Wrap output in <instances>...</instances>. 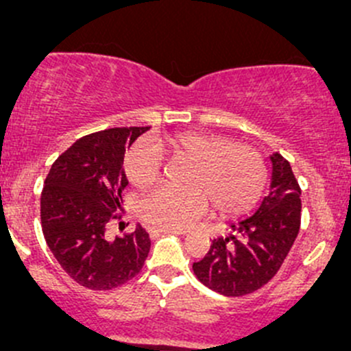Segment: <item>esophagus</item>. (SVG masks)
<instances>
[{"label":"esophagus","instance_id":"1","mask_svg":"<svg viewBox=\"0 0 351 351\" xmlns=\"http://www.w3.org/2000/svg\"><path fill=\"white\" fill-rule=\"evenodd\" d=\"M152 237H157V235H165V234H172V235H182V230H167V228H157V227H150L148 228Z\"/></svg>","mask_w":351,"mask_h":351}]
</instances>
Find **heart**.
I'll use <instances>...</instances> for the list:
<instances>
[{
    "mask_svg": "<svg viewBox=\"0 0 351 351\" xmlns=\"http://www.w3.org/2000/svg\"><path fill=\"white\" fill-rule=\"evenodd\" d=\"M189 164L186 189L160 187L140 203L147 223L167 230H184L208 211L210 203L220 217H239L256 206L266 186V165L251 147L223 136L180 133L158 143L138 141L124 155L123 169L131 186L150 189L160 180L162 158Z\"/></svg>",
    "mask_w": 351,
    "mask_h": 351,
    "instance_id": "b5f03b06",
    "label": "heart"
}]
</instances>
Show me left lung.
<instances>
[{"mask_svg": "<svg viewBox=\"0 0 351 351\" xmlns=\"http://www.w3.org/2000/svg\"><path fill=\"white\" fill-rule=\"evenodd\" d=\"M271 186L252 217L232 223L227 237L213 239L210 251L193 263L196 278L208 289L239 297L269 282L292 249L300 228V186L289 160L269 155Z\"/></svg>", "mask_w": 351, "mask_h": 351, "instance_id": "obj_1", "label": "left lung"}]
</instances>
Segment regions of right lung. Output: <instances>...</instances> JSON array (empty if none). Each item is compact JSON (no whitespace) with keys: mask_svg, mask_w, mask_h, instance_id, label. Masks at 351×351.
Returning a JSON list of instances; mask_svg holds the SVG:
<instances>
[{"mask_svg":"<svg viewBox=\"0 0 351 351\" xmlns=\"http://www.w3.org/2000/svg\"><path fill=\"white\" fill-rule=\"evenodd\" d=\"M150 128H112L80 138L58 157L44 182V239L66 275L90 290H112L141 271L150 237L136 230L107 239L106 227L121 208L128 186L126 148Z\"/></svg>","mask_w":351,"mask_h":351,"instance_id":"right-lung-1","label":"right lung"}]
</instances>
